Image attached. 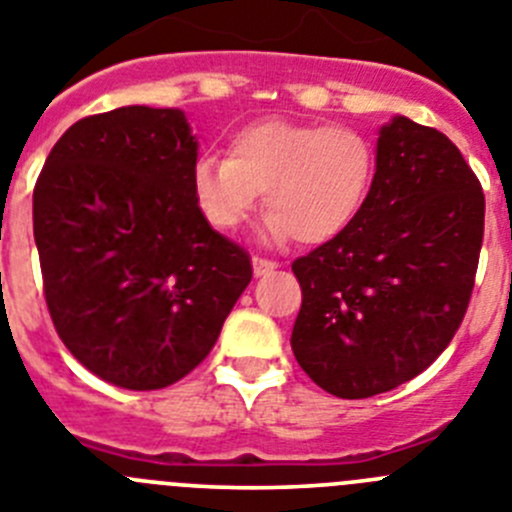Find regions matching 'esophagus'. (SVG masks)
<instances>
[{
	"label": "esophagus",
	"instance_id": "esophagus-1",
	"mask_svg": "<svg viewBox=\"0 0 512 512\" xmlns=\"http://www.w3.org/2000/svg\"><path fill=\"white\" fill-rule=\"evenodd\" d=\"M275 267H278V262H273V260H265V257H252V270H255V275H257V278H260V275L273 273Z\"/></svg>",
	"mask_w": 512,
	"mask_h": 512
}]
</instances>
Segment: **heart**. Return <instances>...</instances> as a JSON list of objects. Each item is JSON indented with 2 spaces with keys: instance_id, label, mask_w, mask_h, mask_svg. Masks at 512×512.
Instances as JSON below:
<instances>
[{
  "instance_id": "b5f03b06",
  "label": "heart",
  "mask_w": 512,
  "mask_h": 512,
  "mask_svg": "<svg viewBox=\"0 0 512 512\" xmlns=\"http://www.w3.org/2000/svg\"><path fill=\"white\" fill-rule=\"evenodd\" d=\"M377 173L375 145L347 124L262 119L234 132L227 158L196 160L193 204L209 227L232 232L265 191V237L324 245L347 232Z\"/></svg>"
}]
</instances>
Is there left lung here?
Returning <instances> with one entry per match:
<instances>
[{
  "label": "left lung",
  "instance_id": "obj_1",
  "mask_svg": "<svg viewBox=\"0 0 512 512\" xmlns=\"http://www.w3.org/2000/svg\"><path fill=\"white\" fill-rule=\"evenodd\" d=\"M482 234L485 193L459 147L393 117L357 219L293 262L303 303L290 347L303 372L347 400L421 375L467 313Z\"/></svg>",
  "mask_w": 512,
  "mask_h": 512
}]
</instances>
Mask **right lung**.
<instances>
[{
    "label": "right lung",
    "mask_w": 512,
    "mask_h": 512,
    "mask_svg": "<svg viewBox=\"0 0 512 512\" xmlns=\"http://www.w3.org/2000/svg\"><path fill=\"white\" fill-rule=\"evenodd\" d=\"M196 158L181 109L119 107L71 124L32 191L55 331L117 388L186 377L252 280L250 255L193 204Z\"/></svg>",
    "instance_id": "add662e5"
}]
</instances>
